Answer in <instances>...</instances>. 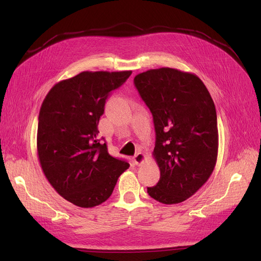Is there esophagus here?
I'll return each instance as SVG.
<instances>
[{
	"label": "esophagus",
	"instance_id": "34e87169",
	"mask_svg": "<svg viewBox=\"0 0 261 261\" xmlns=\"http://www.w3.org/2000/svg\"><path fill=\"white\" fill-rule=\"evenodd\" d=\"M133 161L136 165H141L146 161V155L143 152H138L135 156L133 158Z\"/></svg>",
	"mask_w": 261,
	"mask_h": 261
}]
</instances>
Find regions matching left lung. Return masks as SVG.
Masks as SVG:
<instances>
[{"label":"left lung","instance_id":"8db88e82","mask_svg":"<svg viewBox=\"0 0 261 261\" xmlns=\"http://www.w3.org/2000/svg\"><path fill=\"white\" fill-rule=\"evenodd\" d=\"M153 116V158L160 179L147 192L165 204L179 203L206 183L216 167L217 112L207 87L195 74L161 67L134 78Z\"/></svg>","mask_w":261,"mask_h":261}]
</instances>
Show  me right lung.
<instances>
[{
	"mask_svg": "<svg viewBox=\"0 0 261 261\" xmlns=\"http://www.w3.org/2000/svg\"><path fill=\"white\" fill-rule=\"evenodd\" d=\"M132 70L82 72L55 84L39 112L38 159L46 179L67 201L92 208L111 196L129 163L110 155L97 138L110 92Z\"/></svg>",
	"mask_w": 261,
	"mask_h": 261,
	"instance_id": "right-lung-1",
	"label": "right lung"
}]
</instances>
